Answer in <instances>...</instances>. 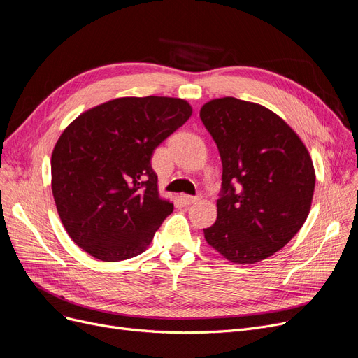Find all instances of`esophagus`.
Here are the masks:
<instances>
[{
    "mask_svg": "<svg viewBox=\"0 0 358 358\" xmlns=\"http://www.w3.org/2000/svg\"><path fill=\"white\" fill-rule=\"evenodd\" d=\"M181 200H182V203H184V205H192V203H194V201H197V200H199V197H197V196L182 194V196H181Z\"/></svg>",
    "mask_w": 358,
    "mask_h": 358,
    "instance_id": "obj_1",
    "label": "esophagus"
}]
</instances>
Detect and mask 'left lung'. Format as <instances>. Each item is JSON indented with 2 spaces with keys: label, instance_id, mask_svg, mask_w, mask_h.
Segmentation results:
<instances>
[{
  "label": "left lung",
  "instance_id": "1",
  "mask_svg": "<svg viewBox=\"0 0 358 358\" xmlns=\"http://www.w3.org/2000/svg\"><path fill=\"white\" fill-rule=\"evenodd\" d=\"M200 120L222 161L216 222L205 238L234 263L276 253L300 231L312 205V158L288 124L268 108L236 98L201 106Z\"/></svg>",
  "mask_w": 358,
  "mask_h": 358
}]
</instances>
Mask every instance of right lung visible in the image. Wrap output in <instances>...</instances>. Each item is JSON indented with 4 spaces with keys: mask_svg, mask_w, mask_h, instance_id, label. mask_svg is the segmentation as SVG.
<instances>
[{
    "mask_svg": "<svg viewBox=\"0 0 358 358\" xmlns=\"http://www.w3.org/2000/svg\"><path fill=\"white\" fill-rule=\"evenodd\" d=\"M177 98H118L77 117L51 158L52 194L71 240L103 262L145 252L174 206L158 194L152 155L187 121Z\"/></svg>",
    "mask_w": 358,
    "mask_h": 358,
    "instance_id": "right-lung-1",
    "label": "right lung"
}]
</instances>
